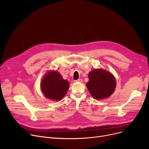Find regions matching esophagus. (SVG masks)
<instances>
[{
	"label": "esophagus",
	"mask_w": 149,
	"mask_h": 149,
	"mask_svg": "<svg viewBox=\"0 0 149 149\" xmlns=\"http://www.w3.org/2000/svg\"><path fill=\"white\" fill-rule=\"evenodd\" d=\"M83 81V80H82V79H78V80H75V82H78V83H81Z\"/></svg>",
	"instance_id": "34e87169"
}]
</instances>
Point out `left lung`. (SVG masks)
Returning <instances> with one entry per match:
<instances>
[{
	"mask_svg": "<svg viewBox=\"0 0 149 149\" xmlns=\"http://www.w3.org/2000/svg\"><path fill=\"white\" fill-rule=\"evenodd\" d=\"M86 86L95 99H104L113 93L116 80L111 72L102 69H95L89 73V81Z\"/></svg>",
	"mask_w": 149,
	"mask_h": 149,
	"instance_id": "obj_1",
	"label": "left lung"
}]
</instances>
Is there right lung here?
Wrapping results in <instances>:
<instances>
[{"label":"right lung","instance_id":"right-lung-1","mask_svg":"<svg viewBox=\"0 0 149 149\" xmlns=\"http://www.w3.org/2000/svg\"><path fill=\"white\" fill-rule=\"evenodd\" d=\"M40 87L45 97L59 101L66 95L69 87V83L63 79L59 72L51 70L43 78Z\"/></svg>","mask_w":149,"mask_h":149}]
</instances>
